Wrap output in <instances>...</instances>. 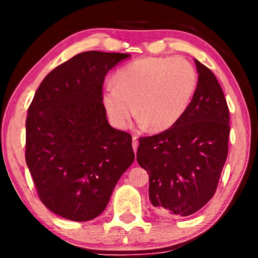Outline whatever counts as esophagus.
I'll return each mask as SVG.
<instances>
[{
	"label": "esophagus",
	"mask_w": 258,
	"mask_h": 258,
	"mask_svg": "<svg viewBox=\"0 0 258 258\" xmlns=\"http://www.w3.org/2000/svg\"><path fill=\"white\" fill-rule=\"evenodd\" d=\"M137 147H139V141H137L136 136H133V149L134 151H137Z\"/></svg>",
	"instance_id": "1"
}]
</instances>
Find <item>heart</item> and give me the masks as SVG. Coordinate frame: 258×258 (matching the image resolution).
Segmentation results:
<instances>
[{"instance_id":"1","label":"heart","mask_w":258,"mask_h":258,"mask_svg":"<svg viewBox=\"0 0 258 258\" xmlns=\"http://www.w3.org/2000/svg\"><path fill=\"white\" fill-rule=\"evenodd\" d=\"M102 93L115 126L128 128L134 114L151 132L174 126L188 110L197 87L196 69L183 57L137 58L119 69Z\"/></svg>"}]
</instances>
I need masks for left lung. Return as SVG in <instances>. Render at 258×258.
I'll list each match as a JSON object with an SVG mask.
<instances>
[{
    "mask_svg": "<svg viewBox=\"0 0 258 258\" xmlns=\"http://www.w3.org/2000/svg\"><path fill=\"white\" fill-rule=\"evenodd\" d=\"M196 91L170 129L141 137L136 158L149 174V200L164 216H189L211 200L228 156L229 109L209 68L195 59Z\"/></svg>",
    "mask_w": 258,
    "mask_h": 258,
    "instance_id": "obj_1",
    "label": "left lung"
}]
</instances>
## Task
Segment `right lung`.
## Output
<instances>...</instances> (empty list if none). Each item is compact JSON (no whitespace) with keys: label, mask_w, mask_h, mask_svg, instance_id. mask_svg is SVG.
I'll use <instances>...</instances> for the list:
<instances>
[{"label":"right lung","mask_w":258,"mask_h":258,"mask_svg":"<svg viewBox=\"0 0 258 258\" xmlns=\"http://www.w3.org/2000/svg\"><path fill=\"white\" fill-rule=\"evenodd\" d=\"M129 54L84 51L51 70L26 121V162L52 213L86 222L103 213L135 158L130 134L108 123L102 86Z\"/></svg>","instance_id":"right-lung-1"}]
</instances>
